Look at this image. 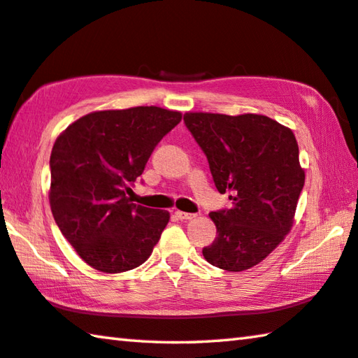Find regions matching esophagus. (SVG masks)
<instances>
[{
	"mask_svg": "<svg viewBox=\"0 0 358 358\" xmlns=\"http://www.w3.org/2000/svg\"><path fill=\"white\" fill-rule=\"evenodd\" d=\"M175 216L178 217V220H181V221H187V220H192V217H196V215H192V213H186V211H175Z\"/></svg>",
	"mask_w": 358,
	"mask_h": 358,
	"instance_id": "34e87169",
	"label": "esophagus"
}]
</instances>
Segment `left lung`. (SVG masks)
I'll return each mask as SVG.
<instances>
[{
    "label": "left lung",
    "mask_w": 358,
    "mask_h": 358,
    "mask_svg": "<svg viewBox=\"0 0 358 358\" xmlns=\"http://www.w3.org/2000/svg\"><path fill=\"white\" fill-rule=\"evenodd\" d=\"M183 120L207 156L216 189L234 201L210 213L217 235L203 257L227 271L251 268L292 229L305 185L294 132L256 113L187 112Z\"/></svg>",
    "instance_id": "obj_1"
}]
</instances>
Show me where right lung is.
Wrapping results in <instances>:
<instances>
[{
  "label": "right lung",
  "mask_w": 358,
  "mask_h": 358,
  "mask_svg": "<svg viewBox=\"0 0 358 358\" xmlns=\"http://www.w3.org/2000/svg\"><path fill=\"white\" fill-rule=\"evenodd\" d=\"M181 113L132 107L85 115L57 138L50 155V208L57 226L93 268L121 273L153 252L169 211L126 197L161 138Z\"/></svg>",
  "instance_id": "add662e5"
}]
</instances>
